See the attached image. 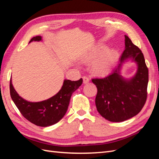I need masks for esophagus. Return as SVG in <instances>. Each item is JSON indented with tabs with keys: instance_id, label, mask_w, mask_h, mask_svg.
<instances>
[{
	"instance_id": "obj_1",
	"label": "esophagus",
	"mask_w": 159,
	"mask_h": 159,
	"mask_svg": "<svg viewBox=\"0 0 159 159\" xmlns=\"http://www.w3.org/2000/svg\"><path fill=\"white\" fill-rule=\"evenodd\" d=\"M89 78H88V77H86V76L83 77V82H84V84H88V83H89Z\"/></svg>"
}]
</instances>
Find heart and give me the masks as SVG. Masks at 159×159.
Segmentation results:
<instances>
[{
  "label": "heart",
  "instance_id": "1",
  "mask_svg": "<svg viewBox=\"0 0 159 159\" xmlns=\"http://www.w3.org/2000/svg\"><path fill=\"white\" fill-rule=\"evenodd\" d=\"M119 54L115 50H108L106 46L96 47L80 57L84 64L91 63L92 73L98 76H104L111 71L118 59Z\"/></svg>",
  "mask_w": 159,
  "mask_h": 159
}]
</instances>
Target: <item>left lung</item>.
I'll return each instance as SVG.
<instances>
[{
    "label": "left lung",
    "mask_w": 159,
    "mask_h": 159,
    "mask_svg": "<svg viewBox=\"0 0 159 159\" xmlns=\"http://www.w3.org/2000/svg\"><path fill=\"white\" fill-rule=\"evenodd\" d=\"M125 49L117 68L108 76L92 79L98 93L95 105L103 117L111 122H121L135 116L141 111L147 98L148 71L141 50L125 35ZM131 59L138 64L137 73L132 79L120 75L122 64Z\"/></svg>",
    "instance_id": "8db88e82"
}]
</instances>
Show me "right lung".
I'll return each mask as SVG.
<instances>
[{"mask_svg":"<svg viewBox=\"0 0 159 159\" xmlns=\"http://www.w3.org/2000/svg\"><path fill=\"white\" fill-rule=\"evenodd\" d=\"M41 40L42 36H37L33 37L30 42ZM82 83V78L78 81L65 80L61 89L53 97L39 102H30L17 93L11 78L10 93L14 104L27 120L37 126L48 127L63 118L68 110L72 93Z\"/></svg>","mask_w":159,"mask_h":159,"instance_id":"obj_1","label":"right lung"}]
</instances>
